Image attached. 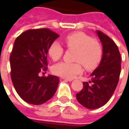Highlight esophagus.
<instances>
[{
	"label": "esophagus",
	"instance_id": "1",
	"mask_svg": "<svg viewBox=\"0 0 129 129\" xmlns=\"http://www.w3.org/2000/svg\"><path fill=\"white\" fill-rule=\"evenodd\" d=\"M62 79H63V80H64L69 81V82H70V81H72V80H73V79H72V78H67V77H62Z\"/></svg>",
	"mask_w": 129,
	"mask_h": 129
}]
</instances>
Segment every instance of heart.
<instances>
[{
	"label": "heart",
	"mask_w": 129,
	"mask_h": 129,
	"mask_svg": "<svg viewBox=\"0 0 129 129\" xmlns=\"http://www.w3.org/2000/svg\"><path fill=\"white\" fill-rule=\"evenodd\" d=\"M64 42L68 49L75 50L74 60L77 62L57 63L52 67L54 74L63 77L72 78L82 72L81 63L86 70H92L101 62V45L85 34L75 32L68 34L64 39ZM63 52V48L57 42H52L48 48V55L54 61L59 59Z\"/></svg>",
	"instance_id": "heart-1"
}]
</instances>
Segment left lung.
<instances>
[{
    "label": "left lung",
    "instance_id": "8db88e82",
    "mask_svg": "<svg viewBox=\"0 0 129 129\" xmlns=\"http://www.w3.org/2000/svg\"><path fill=\"white\" fill-rule=\"evenodd\" d=\"M96 33L103 46L101 62L90 75L91 82H83L82 90L76 94L77 101L88 109L106 104L116 88L121 73V59L116 43L101 31Z\"/></svg>",
    "mask_w": 129,
    "mask_h": 129
}]
</instances>
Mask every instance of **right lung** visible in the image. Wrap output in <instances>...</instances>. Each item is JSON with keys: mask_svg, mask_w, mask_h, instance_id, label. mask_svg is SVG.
<instances>
[{"mask_svg": "<svg viewBox=\"0 0 129 129\" xmlns=\"http://www.w3.org/2000/svg\"><path fill=\"white\" fill-rule=\"evenodd\" d=\"M59 36L49 28L29 29L18 37L10 56L11 77L16 91L26 103L41 105L56 92L59 77L47 71L48 48Z\"/></svg>", "mask_w": 129, "mask_h": 129, "instance_id": "add662e5", "label": "right lung"}]
</instances>
